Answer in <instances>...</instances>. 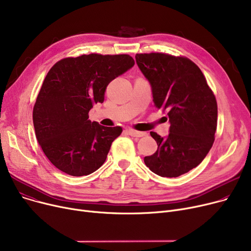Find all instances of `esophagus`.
<instances>
[{
    "mask_svg": "<svg viewBox=\"0 0 251 251\" xmlns=\"http://www.w3.org/2000/svg\"><path fill=\"white\" fill-rule=\"evenodd\" d=\"M127 132L129 133V135H131L132 137H142L144 135H147L146 132H140V131H136V130H133V129L127 130Z\"/></svg>",
    "mask_w": 251,
    "mask_h": 251,
    "instance_id": "obj_1",
    "label": "esophagus"
}]
</instances>
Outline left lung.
Returning <instances> with one entry per match:
<instances>
[{
	"instance_id": "8db88e82",
	"label": "left lung",
	"mask_w": 251,
	"mask_h": 251,
	"mask_svg": "<svg viewBox=\"0 0 251 251\" xmlns=\"http://www.w3.org/2000/svg\"><path fill=\"white\" fill-rule=\"evenodd\" d=\"M135 60L151 84L155 108L167 111L170 123L167 137L151 132L157 150L144 157V163L161 177L185 174L199 166L213 147L216 98L201 69L187 58L151 52L136 54Z\"/></svg>"
}]
</instances>
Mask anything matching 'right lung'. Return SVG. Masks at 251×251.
Listing matches in <instances>:
<instances>
[{
	"label": "right lung",
	"instance_id": "right-lung-1",
	"mask_svg": "<svg viewBox=\"0 0 251 251\" xmlns=\"http://www.w3.org/2000/svg\"><path fill=\"white\" fill-rule=\"evenodd\" d=\"M134 66L129 55H82L57 62L47 74L33 108L36 139L49 161L79 177L94 173L107 159L121 127L88 120L103 102L108 84Z\"/></svg>",
	"mask_w": 251,
	"mask_h": 251
}]
</instances>
